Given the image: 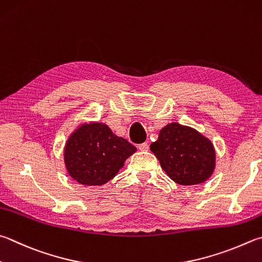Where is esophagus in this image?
Returning a JSON list of instances; mask_svg holds the SVG:
<instances>
[{
	"instance_id": "34e87169",
	"label": "esophagus",
	"mask_w": 262,
	"mask_h": 262,
	"mask_svg": "<svg viewBox=\"0 0 262 262\" xmlns=\"http://www.w3.org/2000/svg\"><path fill=\"white\" fill-rule=\"evenodd\" d=\"M139 150H141V151H147V150H149V144H147V143L140 144L139 145Z\"/></svg>"
}]
</instances>
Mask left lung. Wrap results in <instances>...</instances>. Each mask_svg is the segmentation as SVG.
I'll return each mask as SVG.
<instances>
[{
	"mask_svg": "<svg viewBox=\"0 0 262 262\" xmlns=\"http://www.w3.org/2000/svg\"><path fill=\"white\" fill-rule=\"evenodd\" d=\"M150 150L166 174L181 185L205 182L215 168V151L211 141L178 122L166 125Z\"/></svg>",
	"mask_w": 262,
	"mask_h": 262,
	"instance_id": "8db88e82",
	"label": "left lung"
}]
</instances>
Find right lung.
<instances>
[{"instance_id": "obj_1", "label": "right lung", "mask_w": 262, "mask_h": 262, "mask_svg": "<svg viewBox=\"0 0 262 262\" xmlns=\"http://www.w3.org/2000/svg\"><path fill=\"white\" fill-rule=\"evenodd\" d=\"M135 151L134 145L113 134L105 123L90 122L69 137L64 161L70 177L80 184L102 185L116 177Z\"/></svg>"}]
</instances>
